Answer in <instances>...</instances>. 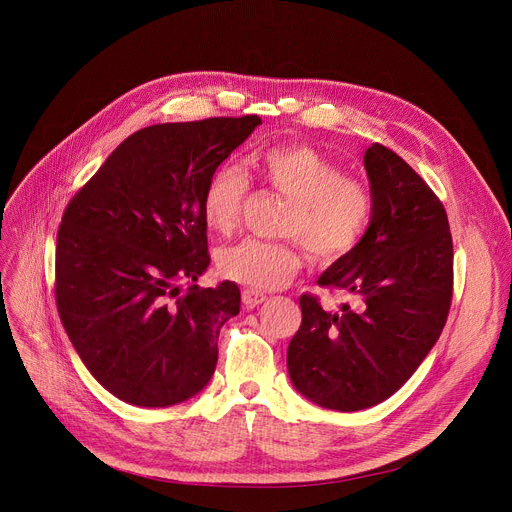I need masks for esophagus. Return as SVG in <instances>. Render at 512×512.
<instances>
[{"instance_id":"34e87169","label":"esophagus","mask_w":512,"mask_h":512,"mask_svg":"<svg viewBox=\"0 0 512 512\" xmlns=\"http://www.w3.org/2000/svg\"><path fill=\"white\" fill-rule=\"evenodd\" d=\"M263 301H265V294L263 292H257V290H251V288L242 290V305H245L247 309H255Z\"/></svg>"}]
</instances>
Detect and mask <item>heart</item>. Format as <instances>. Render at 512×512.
Here are the masks:
<instances>
[{"label":"heart","instance_id":"obj_1","mask_svg":"<svg viewBox=\"0 0 512 512\" xmlns=\"http://www.w3.org/2000/svg\"><path fill=\"white\" fill-rule=\"evenodd\" d=\"M259 178L274 193L288 199L282 234L301 238L321 261H336L351 253L367 232L373 199L365 182L342 176L338 164L303 143L274 145L257 153ZM249 193L245 168L224 161L207 176L201 215L211 232H230ZM220 274L257 290L286 286L303 267L297 242H267L245 238L218 255Z\"/></svg>","mask_w":512,"mask_h":512}]
</instances>
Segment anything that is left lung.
Returning <instances> with one entry per match:
<instances>
[{"label":"left lung","mask_w":512,"mask_h":512,"mask_svg":"<svg viewBox=\"0 0 512 512\" xmlns=\"http://www.w3.org/2000/svg\"><path fill=\"white\" fill-rule=\"evenodd\" d=\"M363 164L371 222L317 280L351 294L355 307L326 311L303 294V324L286 353L297 392L342 413L380 405L411 378L438 342L452 299V236L440 199L380 143Z\"/></svg>","instance_id":"1"}]
</instances>
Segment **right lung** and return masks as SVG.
<instances>
[{
	"label": "right lung",
	"instance_id": "add662e5",
	"mask_svg": "<svg viewBox=\"0 0 512 512\" xmlns=\"http://www.w3.org/2000/svg\"><path fill=\"white\" fill-rule=\"evenodd\" d=\"M259 124L209 118L134 132L64 211L60 319L93 378L128 405L172 407L211 380L240 290L195 284L209 265L201 197L211 170ZM182 279L194 282L184 295Z\"/></svg>",
	"mask_w": 512,
	"mask_h": 512
}]
</instances>
